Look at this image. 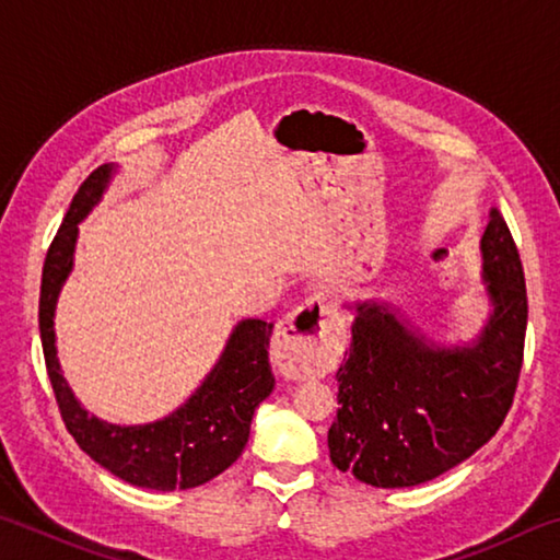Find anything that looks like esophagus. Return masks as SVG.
<instances>
[{"instance_id":"obj_1","label":"esophagus","mask_w":560,"mask_h":560,"mask_svg":"<svg viewBox=\"0 0 560 560\" xmlns=\"http://www.w3.org/2000/svg\"><path fill=\"white\" fill-rule=\"evenodd\" d=\"M336 350V306L326 293L308 296L281 320L273 334V355L279 371L293 381L326 373Z\"/></svg>"}]
</instances>
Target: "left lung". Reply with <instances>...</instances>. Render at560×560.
<instances>
[{"mask_svg": "<svg viewBox=\"0 0 560 560\" xmlns=\"http://www.w3.org/2000/svg\"><path fill=\"white\" fill-rule=\"evenodd\" d=\"M481 279L491 314L469 346H438L390 303L355 301L338 368L330 462L381 489L440 477L494 438L514 402L526 338V281L504 217L489 212Z\"/></svg>", "mask_w": 560, "mask_h": 560, "instance_id": "left-lung-1", "label": "left lung"}]
</instances>
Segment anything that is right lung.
I'll list each match as a JSON object with an SVG mask.
<instances>
[{
  "label": "right lung",
  "instance_id": "1",
  "mask_svg": "<svg viewBox=\"0 0 560 560\" xmlns=\"http://www.w3.org/2000/svg\"><path fill=\"white\" fill-rule=\"evenodd\" d=\"M116 165H101L83 179L69 212L46 252L39 296V330L46 371L66 430L75 444L128 485L175 491L214 479L240 457L249 440L252 417L273 390L269 338L273 324L246 318L234 326L220 360L202 385L173 415L148 424H110L75 400L56 358L54 311L73 269L79 222L101 202Z\"/></svg>",
  "mask_w": 560,
  "mask_h": 560
}]
</instances>
